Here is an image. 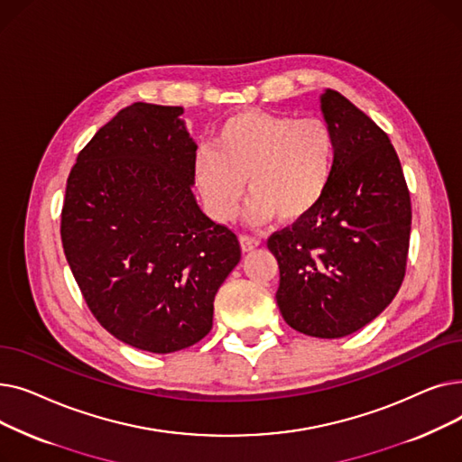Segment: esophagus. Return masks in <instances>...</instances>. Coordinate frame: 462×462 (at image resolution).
Segmentation results:
<instances>
[{
  "label": "esophagus",
  "mask_w": 462,
  "mask_h": 462,
  "mask_svg": "<svg viewBox=\"0 0 462 462\" xmlns=\"http://www.w3.org/2000/svg\"><path fill=\"white\" fill-rule=\"evenodd\" d=\"M260 245L258 237H251V236H239V247L244 253H251Z\"/></svg>",
  "instance_id": "esophagus-1"
}]
</instances>
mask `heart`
I'll return each mask as SVG.
<instances>
[{
    "mask_svg": "<svg viewBox=\"0 0 462 462\" xmlns=\"http://www.w3.org/2000/svg\"><path fill=\"white\" fill-rule=\"evenodd\" d=\"M213 148L192 157V178L208 213L230 223L245 194H253L245 217L251 225L298 223L319 208L335 168V136L320 117L241 112L228 117Z\"/></svg>",
    "mask_w": 462,
    "mask_h": 462,
    "instance_id": "b5f03b06",
    "label": "heart"
}]
</instances>
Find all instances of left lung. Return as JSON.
Masks as SVG:
<instances>
[{"mask_svg":"<svg viewBox=\"0 0 462 462\" xmlns=\"http://www.w3.org/2000/svg\"><path fill=\"white\" fill-rule=\"evenodd\" d=\"M335 136L324 200L292 228L273 234L277 305L290 328L346 337L393 301L404 279L411 208L399 157L374 121L335 89L320 95Z\"/></svg>","mask_w":462,"mask_h":462,"instance_id":"8db88e82","label":"left lung"}]
</instances>
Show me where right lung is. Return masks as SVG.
I'll return each instance as SVG.
<instances>
[{
  "label": "right lung",
  "mask_w": 462,
  "mask_h": 462,
  "mask_svg": "<svg viewBox=\"0 0 462 462\" xmlns=\"http://www.w3.org/2000/svg\"><path fill=\"white\" fill-rule=\"evenodd\" d=\"M181 106L134 103L79 153L61 211L69 268L99 324L152 354L197 345L237 237L192 194L194 142Z\"/></svg>",
  "instance_id": "obj_1"
}]
</instances>
